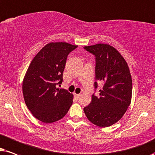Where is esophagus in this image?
I'll use <instances>...</instances> for the list:
<instances>
[{"label": "esophagus", "mask_w": 155, "mask_h": 155, "mask_svg": "<svg viewBox=\"0 0 155 155\" xmlns=\"http://www.w3.org/2000/svg\"><path fill=\"white\" fill-rule=\"evenodd\" d=\"M80 96H81V94H74V97H75V98H76V99H79V98H80Z\"/></svg>", "instance_id": "34e87169"}]
</instances>
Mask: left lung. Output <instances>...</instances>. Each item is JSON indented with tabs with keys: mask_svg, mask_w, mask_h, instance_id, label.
Listing matches in <instances>:
<instances>
[{
	"mask_svg": "<svg viewBox=\"0 0 155 155\" xmlns=\"http://www.w3.org/2000/svg\"><path fill=\"white\" fill-rule=\"evenodd\" d=\"M96 57V79L104 83L100 96H92L91 102L84 111L90 122L106 127L120 120L131 103L132 77L122 55L108 44L84 47ZM95 88L98 84L94 83Z\"/></svg>",
	"mask_w": 155,
	"mask_h": 155,
	"instance_id": "8db88e82",
	"label": "left lung"
}]
</instances>
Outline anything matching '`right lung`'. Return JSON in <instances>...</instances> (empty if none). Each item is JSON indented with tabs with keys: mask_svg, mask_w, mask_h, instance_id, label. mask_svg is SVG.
Here are the masks:
<instances>
[{
	"mask_svg": "<svg viewBox=\"0 0 155 155\" xmlns=\"http://www.w3.org/2000/svg\"><path fill=\"white\" fill-rule=\"evenodd\" d=\"M77 45L49 42L31 61L22 81L25 102L33 116L45 123L56 122L67 114L74 96L59 88L68 54Z\"/></svg>",
	"mask_w": 155,
	"mask_h": 155,
	"instance_id": "add662e5",
	"label": "right lung"
}]
</instances>
